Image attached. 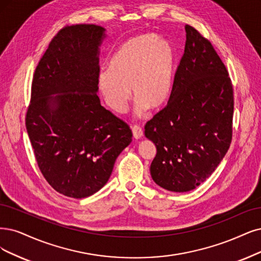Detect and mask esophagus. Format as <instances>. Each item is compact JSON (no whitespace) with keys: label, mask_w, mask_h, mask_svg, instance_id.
<instances>
[{"label":"esophagus","mask_w":261,"mask_h":261,"mask_svg":"<svg viewBox=\"0 0 261 261\" xmlns=\"http://www.w3.org/2000/svg\"><path fill=\"white\" fill-rule=\"evenodd\" d=\"M132 134H133V138L136 140H139V139L142 138L143 130H142L140 125H138V124L133 125V127H132Z\"/></svg>","instance_id":"obj_1"}]
</instances>
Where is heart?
I'll return each instance as SVG.
<instances>
[{"label": "heart", "mask_w": 261, "mask_h": 261, "mask_svg": "<svg viewBox=\"0 0 261 261\" xmlns=\"http://www.w3.org/2000/svg\"><path fill=\"white\" fill-rule=\"evenodd\" d=\"M174 53L171 45L152 33L123 42L102 70L98 85L103 99L115 113H123L133 92L137 112L157 110L169 99L173 84Z\"/></svg>", "instance_id": "b5f03b06"}]
</instances>
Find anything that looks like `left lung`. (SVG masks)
I'll use <instances>...</instances> for the list:
<instances>
[{
  "label": "left lung",
  "mask_w": 261,
  "mask_h": 261,
  "mask_svg": "<svg viewBox=\"0 0 261 261\" xmlns=\"http://www.w3.org/2000/svg\"><path fill=\"white\" fill-rule=\"evenodd\" d=\"M185 50L165 109L145 124L156 145L150 174L169 191L195 189L211 176L232 140L233 88L211 42L186 24Z\"/></svg>",
  "instance_id": "left-lung-1"
}]
</instances>
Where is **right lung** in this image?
Here are the masks:
<instances>
[{
	"label": "right lung",
	"instance_id": "1",
	"mask_svg": "<svg viewBox=\"0 0 261 261\" xmlns=\"http://www.w3.org/2000/svg\"><path fill=\"white\" fill-rule=\"evenodd\" d=\"M104 32L100 25L74 24L57 33L35 69L25 117L43 176L59 194L75 199L108 182L132 141L129 125L104 109L96 94Z\"/></svg>",
	"mask_w": 261,
	"mask_h": 261
}]
</instances>
